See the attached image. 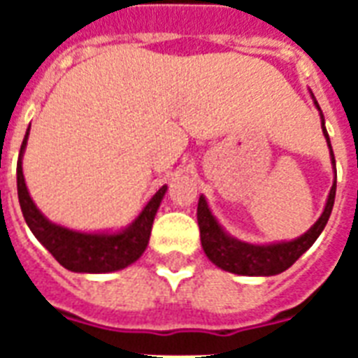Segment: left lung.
Segmentation results:
<instances>
[{
  "label": "left lung",
  "mask_w": 358,
  "mask_h": 358,
  "mask_svg": "<svg viewBox=\"0 0 358 358\" xmlns=\"http://www.w3.org/2000/svg\"><path fill=\"white\" fill-rule=\"evenodd\" d=\"M312 100H314L317 111L322 115L323 135L327 139L333 165H336L334 163L331 139H329L327 129H325V119H323L322 109H320V103L316 102L314 94H312ZM334 195H336V182H333V187L329 191L325 210H323L320 219L314 223V227H310V230H306L305 234L299 236L297 239L271 245L245 243V241H239V239L227 234L223 227L217 223V219L213 217L212 212H210L206 199L201 195L199 208H196V221H199V229H201L202 249H204L208 258L215 266L224 269V271L236 273V275H247V277H271V275H278V273L286 271L289 266H294L297 258L310 249L312 243L317 239V236L322 234L329 217H331V212H333Z\"/></svg>",
  "instance_id": "8db88e82"
}]
</instances>
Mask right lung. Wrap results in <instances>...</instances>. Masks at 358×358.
Segmentation results:
<instances>
[{"label": "right lung", "instance_id": "right-lung-1", "mask_svg": "<svg viewBox=\"0 0 358 358\" xmlns=\"http://www.w3.org/2000/svg\"><path fill=\"white\" fill-rule=\"evenodd\" d=\"M27 137H29V129L25 131L24 143L20 148L18 167H16L20 208L31 232L52 252L53 258L69 271L74 273L119 271L128 267L129 264H134L135 260H139L150 239L152 223L156 217L157 208L162 204L163 195L167 191V185L159 187L156 195L146 202V206L143 208V212L137 215L134 223L120 232L87 234V232L64 229L61 224L48 221L29 196L24 173H22V156L27 145Z\"/></svg>", "mask_w": 358, "mask_h": 358}]
</instances>
